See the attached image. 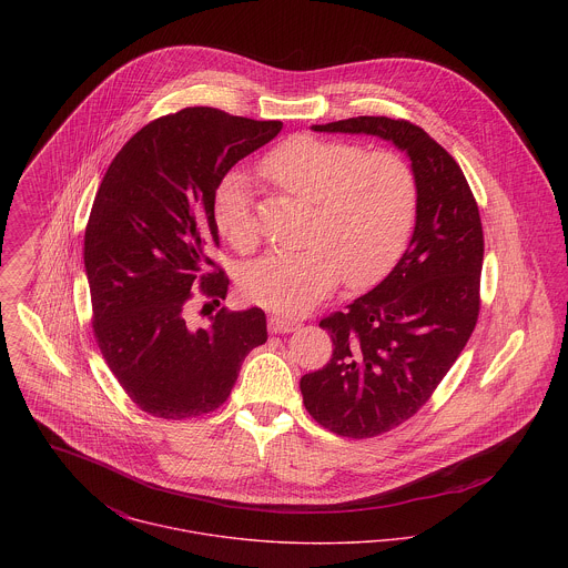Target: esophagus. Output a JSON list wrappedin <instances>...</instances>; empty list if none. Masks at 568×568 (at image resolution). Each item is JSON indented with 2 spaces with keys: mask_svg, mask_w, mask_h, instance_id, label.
<instances>
[{
  "mask_svg": "<svg viewBox=\"0 0 568 568\" xmlns=\"http://www.w3.org/2000/svg\"><path fill=\"white\" fill-rule=\"evenodd\" d=\"M300 327L297 320L291 317H282V315H271L268 317V329L275 334H284V332H295Z\"/></svg>",
  "mask_w": 568,
  "mask_h": 568,
  "instance_id": "1",
  "label": "esophagus"
}]
</instances>
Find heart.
<instances>
[{
    "instance_id": "heart-1",
    "label": "heart",
    "mask_w": 568,
    "mask_h": 568,
    "mask_svg": "<svg viewBox=\"0 0 568 568\" xmlns=\"http://www.w3.org/2000/svg\"><path fill=\"white\" fill-rule=\"evenodd\" d=\"M260 172L286 196L313 207L302 251L268 253L243 273V293L277 313H304L345 280L381 282L403 255L415 214L417 179L400 153L295 135L275 146ZM214 223L239 251L260 241L251 181L230 174L214 196Z\"/></svg>"
}]
</instances>
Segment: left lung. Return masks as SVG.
<instances>
[{"mask_svg":"<svg viewBox=\"0 0 568 568\" xmlns=\"http://www.w3.org/2000/svg\"><path fill=\"white\" fill-rule=\"evenodd\" d=\"M313 131L394 142L417 179L415 230L403 257L345 313L322 320L332 358L300 381L304 405L324 428L352 439L376 437L428 403L477 325L481 216L459 163L424 129L358 115Z\"/></svg>","mask_w":568,"mask_h":568,"instance_id":"obj_1","label":"left lung"}]
</instances>
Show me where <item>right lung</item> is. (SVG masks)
I'll list each match as a JSON object with an SVG mask.
<instances>
[{"label":"right lung","mask_w":568,"mask_h":568,"mask_svg":"<svg viewBox=\"0 0 568 568\" xmlns=\"http://www.w3.org/2000/svg\"><path fill=\"white\" fill-rule=\"evenodd\" d=\"M280 131L277 120L181 109L138 131L98 187L84 230L93 334L122 389L155 417L219 408L266 341L260 308H221L199 329L185 311L194 288L225 300L230 277L207 255L219 244L214 196L232 165Z\"/></svg>","instance_id":"obj_1"}]
</instances>
